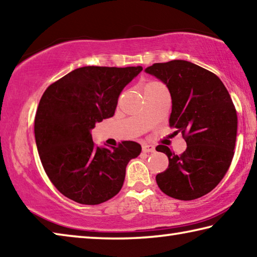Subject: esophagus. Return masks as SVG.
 Returning a JSON list of instances; mask_svg holds the SVG:
<instances>
[{"mask_svg": "<svg viewBox=\"0 0 257 257\" xmlns=\"http://www.w3.org/2000/svg\"><path fill=\"white\" fill-rule=\"evenodd\" d=\"M142 150L144 153H153V152H155V147L150 144H143Z\"/></svg>", "mask_w": 257, "mask_h": 257, "instance_id": "1", "label": "esophagus"}]
</instances>
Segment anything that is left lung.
Instances as JSON below:
<instances>
[{
    "label": "left lung",
    "mask_w": 257,
    "mask_h": 257,
    "mask_svg": "<svg viewBox=\"0 0 257 257\" xmlns=\"http://www.w3.org/2000/svg\"><path fill=\"white\" fill-rule=\"evenodd\" d=\"M167 85L172 111L169 122L181 133L187 149L180 155L159 145L169 167L156 176L168 196L191 201L210 193L231 164L237 137V111L223 82L214 73L185 60L154 63L145 69Z\"/></svg>",
    "instance_id": "left-lung-1"
}]
</instances>
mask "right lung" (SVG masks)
<instances>
[{
    "instance_id": "obj_1",
    "label": "right lung",
    "mask_w": 257,
    "mask_h": 257,
    "mask_svg": "<svg viewBox=\"0 0 257 257\" xmlns=\"http://www.w3.org/2000/svg\"><path fill=\"white\" fill-rule=\"evenodd\" d=\"M142 67H82L47 87L35 115L41 162L61 194L79 204L97 205L122 188L125 167L142 146L94 144L95 123L114 114L121 92Z\"/></svg>"
}]
</instances>
